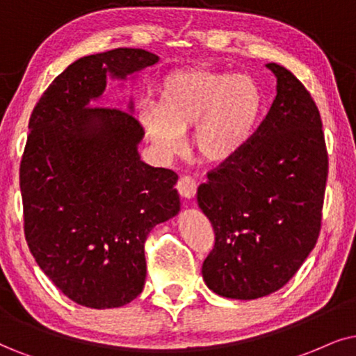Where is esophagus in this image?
I'll use <instances>...</instances> for the list:
<instances>
[{
	"label": "esophagus",
	"mask_w": 356,
	"mask_h": 356,
	"mask_svg": "<svg viewBox=\"0 0 356 356\" xmlns=\"http://www.w3.org/2000/svg\"><path fill=\"white\" fill-rule=\"evenodd\" d=\"M197 187H199V184H197V181L192 175H182L177 182V191L184 199H192V197L195 195Z\"/></svg>",
	"instance_id": "1"
}]
</instances>
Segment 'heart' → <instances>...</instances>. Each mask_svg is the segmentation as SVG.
<instances>
[{
  "mask_svg": "<svg viewBox=\"0 0 356 356\" xmlns=\"http://www.w3.org/2000/svg\"><path fill=\"white\" fill-rule=\"evenodd\" d=\"M263 97L253 79L211 69L174 72L157 87V103L146 102L139 121L161 154L182 149L187 129L207 163H223L248 141Z\"/></svg>",
  "mask_w": 356,
  "mask_h": 356,
  "instance_id": "1",
  "label": "heart"
}]
</instances>
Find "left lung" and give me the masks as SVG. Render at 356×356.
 Instances as JSON below:
<instances>
[{
	"label": "left lung",
	"instance_id": "obj_1",
	"mask_svg": "<svg viewBox=\"0 0 356 356\" xmlns=\"http://www.w3.org/2000/svg\"><path fill=\"white\" fill-rule=\"evenodd\" d=\"M277 95L245 146L197 191L215 245L202 266L205 284L228 299L281 289L316 246L328 154L316 102L292 72L268 64Z\"/></svg>",
	"mask_w": 356,
	"mask_h": 356
}]
</instances>
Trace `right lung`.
Returning <instances> with one entry per match:
<instances>
[{"label":"right lung","instance_id":"1","mask_svg":"<svg viewBox=\"0 0 356 356\" xmlns=\"http://www.w3.org/2000/svg\"><path fill=\"white\" fill-rule=\"evenodd\" d=\"M157 60L126 47L79 58L29 118L19 168L26 241L54 284L90 309L121 307L141 294L146 238L181 210L177 174L139 157L145 129L131 111L90 106L108 75L126 80Z\"/></svg>","mask_w":356,"mask_h":356}]
</instances>
